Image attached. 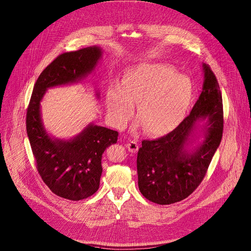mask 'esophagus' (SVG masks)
<instances>
[{"label": "esophagus", "mask_w": 251, "mask_h": 251, "mask_svg": "<svg viewBox=\"0 0 251 251\" xmlns=\"http://www.w3.org/2000/svg\"><path fill=\"white\" fill-rule=\"evenodd\" d=\"M126 148L128 149V151H131V152H136L137 151H138V143L136 142V141H134V140H131V141H129L127 144H126Z\"/></svg>", "instance_id": "34e87169"}]
</instances>
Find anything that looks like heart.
Returning <instances> with one entry per match:
<instances>
[{
	"label": "heart",
	"instance_id": "heart-1",
	"mask_svg": "<svg viewBox=\"0 0 251 251\" xmlns=\"http://www.w3.org/2000/svg\"><path fill=\"white\" fill-rule=\"evenodd\" d=\"M193 96L190 79L176 75L162 63H142L128 68L121 84L107 92V108L114 124L124 127L137 104V120L144 132L161 136L173 131L185 118Z\"/></svg>",
	"mask_w": 251,
	"mask_h": 251
}]
</instances>
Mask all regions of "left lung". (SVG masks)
I'll list each match as a JSON object with an SVG mask.
<instances>
[{
	"label": "left lung",
	"mask_w": 251,
	"mask_h": 251,
	"mask_svg": "<svg viewBox=\"0 0 251 251\" xmlns=\"http://www.w3.org/2000/svg\"><path fill=\"white\" fill-rule=\"evenodd\" d=\"M201 94L190 114L170 133L154 140H142L137 153L138 186L147 200L172 204L200 186L220 146L224 129L223 100L219 82L208 65H203ZM208 118L206 140L192 154L183 151L197 120Z\"/></svg>",
	"instance_id": "8db88e82"
}]
</instances>
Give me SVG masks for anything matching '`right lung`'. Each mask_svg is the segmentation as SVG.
Wrapping results in <instances>:
<instances>
[{
  "label": "right lung",
  "instance_id": "obj_1",
  "mask_svg": "<svg viewBox=\"0 0 251 251\" xmlns=\"http://www.w3.org/2000/svg\"><path fill=\"white\" fill-rule=\"evenodd\" d=\"M100 55L96 46L59 55L38 76L26 113V130L37 172L52 193L69 201L85 200L98 191L102 153L117 142L119 133L89 125L69 141L51 139L41 120V100L47 88L85 77L95 69Z\"/></svg>",
  "mask_w": 251,
  "mask_h": 251
}]
</instances>
